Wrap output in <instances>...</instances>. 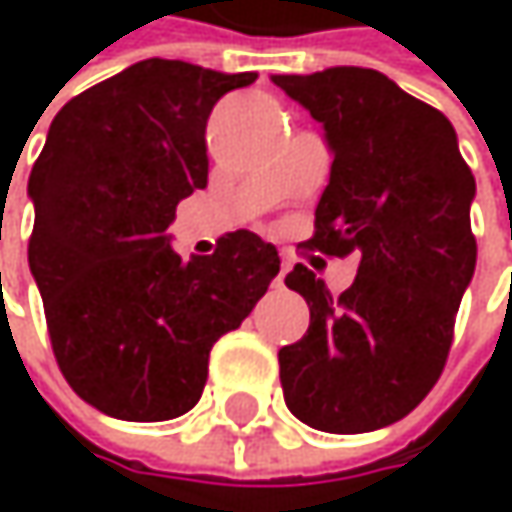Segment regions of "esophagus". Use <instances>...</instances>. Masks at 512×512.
Returning a JSON list of instances; mask_svg holds the SVG:
<instances>
[{"mask_svg":"<svg viewBox=\"0 0 512 512\" xmlns=\"http://www.w3.org/2000/svg\"><path fill=\"white\" fill-rule=\"evenodd\" d=\"M284 275H287V260H281V269H278V275H275V284H278V287L284 284Z\"/></svg>","mask_w":512,"mask_h":512,"instance_id":"34e87169","label":"esophagus"}]
</instances>
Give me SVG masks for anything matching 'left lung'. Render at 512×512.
<instances>
[{"instance_id": "obj_1", "label": "left lung", "mask_w": 512, "mask_h": 512, "mask_svg": "<svg viewBox=\"0 0 512 512\" xmlns=\"http://www.w3.org/2000/svg\"><path fill=\"white\" fill-rule=\"evenodd\" d=\"M272 82L323 124L335 156L308 249L358 257L341 296L302 263L287 272L311 326L278 350L284 403L314 430L370 433L406 418L442 376L477 263L474 174L451 121L379 70Z\"/></svg>"}]
</instances>
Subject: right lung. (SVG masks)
<instances>
[{"label":"right lung","instance_id":"1","mask_svg":"<svg viewBox=\"0 0 512 512\" xmlns=\"http://www.w3.org/2000/svg\"><path fill=\"white\" fill-rule=\"evenodd\" d=\"M257 73L148 58L52 118L29 177V269L70 388L121 421H168L204 391L213 344L278 275V252L234 231L207 257L171 249L174 210L207 186V118Z\"/></svg>","mask_w":512,"mask_h":512}]
</instances>
